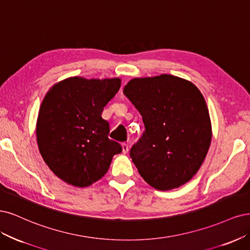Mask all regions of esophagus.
I'll return each mask as SVG.
<instances>
[{
  "label": "esophagus",
  "instance_id": "1",
  "mask_svg": "<svg viewBox=\"0 0 250 250\" xmlns=\"http://www.w3.org/2000/svg\"><path fill=\"white\" fill-rule=\"evenodd\" d=\"M122 147H123V152L124 154H126V152L128 151V146L126 143H123L122 144Z\"/></svg>",
  "mask_w": 250,
  "mask_h": 250
}]
</instances>
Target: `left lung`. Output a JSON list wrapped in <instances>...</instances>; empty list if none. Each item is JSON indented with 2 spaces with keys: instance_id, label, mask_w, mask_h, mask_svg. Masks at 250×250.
Here are the masks:
<instances>
[{
  "instance_id": "obj_1",
  "label": "left lung",
  "mask_w": 250,
  "mask_h": 250,
  "mask_svg": "<svg viewBox=\"0 0 250 250\" xmlns=\"http://www.w3.org/2000/svg\"><path fill=\"white\" fill-rule=\"evenodd\" d=\"M124 93L146 126L130 150L143 180L161 191L186 184L203 164L212 139L203 94L194 84L171 75L133 79Z\"/></svg>"
}]
</instances>
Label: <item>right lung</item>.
<instances>
[{
	"instance_id": "right-lung-1",
	"label": "right lung",
	"mask_w": 250,
	"mask_h": 250,
	"mask_svg": "<svg viewBox=\"0 0 250 250\" xmlns=\"http://www.w3.org/2000/svg\"><path fill=\"white\" fill-rule=\"evenodd\" d=\"M120 88V79L74 77L54 85L40 106L36 136L51 170L76 187H87L108 171L122 146L108 138L104 107Z\"/></svg>"
}]
</instances>
